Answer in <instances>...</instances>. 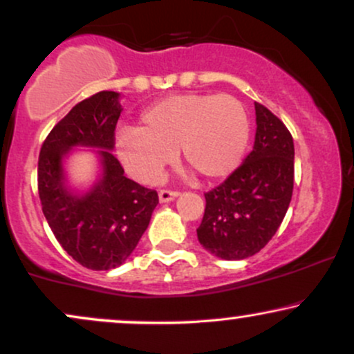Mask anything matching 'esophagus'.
<instances>
[{
  "instance_id": "esophagus-1",
  "label": "esophagus",
  "mask_w": 354,
  "mask_h": 354,
  "mask_svg": "<svg viewBox=\"0 0 354 354\" xmlns=\"http://www.w3.org/2000/svg\"><path fill=\"white\" fill-rule=\"evenodd\" d=\"M180 196L178 191H169V189H161L158 193V199L160 203H169V201H174V199Z\"/></svg>"
}]
</instances>
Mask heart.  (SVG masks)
<instances>
[{"label":"heart","mask_w":354,"mask_h":354,"mask_svg":"<svg viewBox=\"0 0 354 354\" xmlns=\"http://www.w3.org/2000/svg\"><path fill=\"white\" fill-rule=\"evenodd\" d=\"M250 122L232 95L185 93L160 100L140 118L138 129L115 136V155L140 183H155L168 165L183 161L207 180L231 174L244 158Z\"/></svg>","instance_id":"b5f03b06"}]
</instances>
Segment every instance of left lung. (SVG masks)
Wrapping results in <instances>:
<instances>
[{"label":"left lung","instance_id":"1","mask_svg":"<svg viewBox=\"0 0 354 354\" xmlns=\"http://www.w3.org/2000/svg\"><path fill=\"white\" fill-rule=\"evenodd\" d=\"M255 142L239 168L204 194L198 241L224 261H242L267 245L287 214L295 148L287 127L255 102Z\"/></svg>","mask_w":354,"mask_h":354}]
</instances>
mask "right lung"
<instances>
[{
	"label": "right lung",
	"mask_w": 354,
	"mask_h": 354,
	"mask_svg": "<svg viewBox=\"0 0 354 354\" xmlns=\"http://www.w3.org/2000/svg\"><path fill=\"white\" fill-rule=\"evenodd\" d=\"M120 93L99 92L79 102L50 130L39 153L37 188L42 212L62 249L91 270L120 267L135 250L158 204L156 191L123 174L112 155ZM75 147H93L101 173L88 190L72 189L65 158Z\"/></svg>",
	"instance_id": "right-lung-1"
}]
</instances>
